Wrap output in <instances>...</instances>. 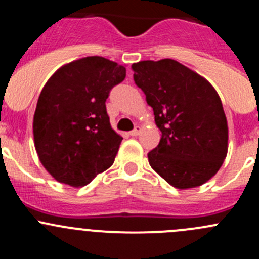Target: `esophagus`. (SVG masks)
Masks as SVG:
<instances>
[{
	"mask_svg": "<svg viewBox=\"0 0 259 259\" xmlns=\"http://www.w3.org/2000/svg\"><path fill=\"white\" fill-rule=\"evenodd\" d=\"M139 133H140V126H135L134 129L130 132V135H132V137H137V135H139Z\"/></svg>",
	"mask_w": 259,
	"mask_h": 259,
	"instance_id": "34e87169",
	"label": "esophagus"
}]
</instances>
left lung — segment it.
Returning <instances> with one entry per match:
<instances>
[{"mask_svg":"<svg viewBox=\"0 0 259 259\" xmlns=\"http://www.w3.org/2000/svg\"><path fill=\"white\" fill-rule=\"evenodd\" d=\"M132 69L161 132L158 146L148 153L150 166L179 189L204 184L228 150V125L217 91L176 60H146Z\"/></svg>","mask_w":259,"mask_h":259,"instance_id":"left-lung-1","label":"left lung"}]
</instances>
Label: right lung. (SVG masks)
Returning <instances> with one entry per match:
<instances>
[{"mask_svg": "<svg viewBox=\"0 0 259 259\" xmlns=\"http://www.w3.org/2000/svg\"><path fill=\"white\" fill-rule=\"evenodd\" d=\"M125 76L122 65L89 56L60 67L44 86L33 139L40 161L57 182L82 187L113 165L122 138L111 129L105 101Z\"/></svg>", "mask_w": 259, "mask_h": 259, "instance_id": "right-lung-1", "label": "right lung"}]
</instances>
